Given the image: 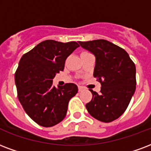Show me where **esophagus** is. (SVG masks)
<instances>
[{
    "label": "esophagus",
    "mask_w": 151,
    "mask_h": 151,
    "mask_svg": "<svg viewBox=\"0 0 151 151\" xmlns=\"http://www.w3.org/2000/svg\"><path fill=\"white\" fill-rule=\"evenodd\" d=\"M83 89H84V88L82 87V86H78V91H79V92H81V91L83 90Z\"/></svg>",
    "instance_id": "esophagus-1"
}]
</instances>
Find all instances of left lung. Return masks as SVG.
I'll return each instance as SVG.
<instances>
[{
    "label": "left lung",
    "instance_id": "left-lung-1",
    "mask_svg": "<svg viewBox=\"0 0 151 151\" xmlns=\"http://www.w3.org/2000/svg\"><path fill=\"white\" fill-rule=\"evenodd\" d=\"M78 42L96 58L93 77L101 84L100 93L90 89L93 98L86 109L100 121H113L125 111L134 93V63L126 50L107 40Z\"/></svg>",
    "mask_w": 151,
    "mask_h": 151
}]
</instances>
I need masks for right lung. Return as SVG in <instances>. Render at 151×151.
<instances>
[{
  "mask_svg": "<svg viewBox=\"0 0 151 151\" xmlns=\"http://www.w3.org/2000/svg\"><path fill=\"white\" fill-rule=\"evenodd\" d=\"M79 47L78 42L45 40L22 56L15 73L17 96L25 112L40 126L60 123L78 86H52L53 79L65 67V59Z\"/></svg>",
  "mask_w": 151,
  "mask_h": 151,
  "instance_id": "add662e5",
  "label": "right lung"
}]
</instances>
